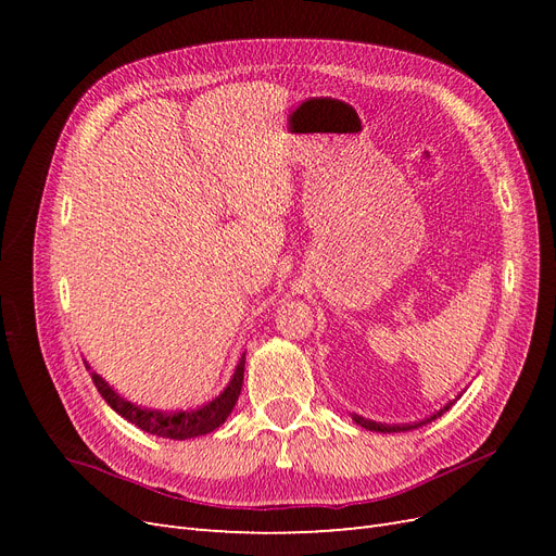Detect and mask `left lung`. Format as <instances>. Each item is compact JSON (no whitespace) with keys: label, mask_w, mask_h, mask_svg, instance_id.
<instances>
[{"label":"left lung","mask_w":556,"mask_h":556,"mask_svg":"<svg viewBox=\"0 0 556 556\" xmlns=\"http://www.w3.org/2000/svg\"><path fill=\"white\" fill-rule=\"evenodd\" d=\"M452 403L454 401H450V403H445V406L435 413V415H431V417H427L425 422H415V425H380V422H374V419H364V417H359V415H352V419H355V422L359 425V427H364V429H368V431H380V433H396V431H410V429H417V427H422V425H427V422H431V419H435V417H441L445 410H450L452 408Z\"/></svg>","instance_id":"obj_1"}]
</instances>
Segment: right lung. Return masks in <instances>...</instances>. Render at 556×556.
<instances>
[{
    "label": "right lung",
    "instance_id": "right-lung-1",
    "mask_svg": "<svg viewBox=\"0 0 556 556\" xmlns=\"http://www.w3.org/2000/svg\"><path fill=\"white\" fill-rule=\"evenodd\" d=\"M86 368L90 371L88 364H86ZM243 371H245V355L239 359L237 371H233L229 384L225 387V392L220 396H215L211 403H206V406H201L197 410H180V413H160V410L141 408V406H137V403H129L94 371H92V382L97 387V392L104 396L109 406L117 415H123L127 422L137 425L139 429L153 433V435H162V439L185 441V439H194V435L211 433L220 425H225V419L229 417V413L233 410V406H237V401H239L241 387H243Z\"/></svg>",
    "mask_w": 556,
    "mask_h": 556
}]
</instances>
